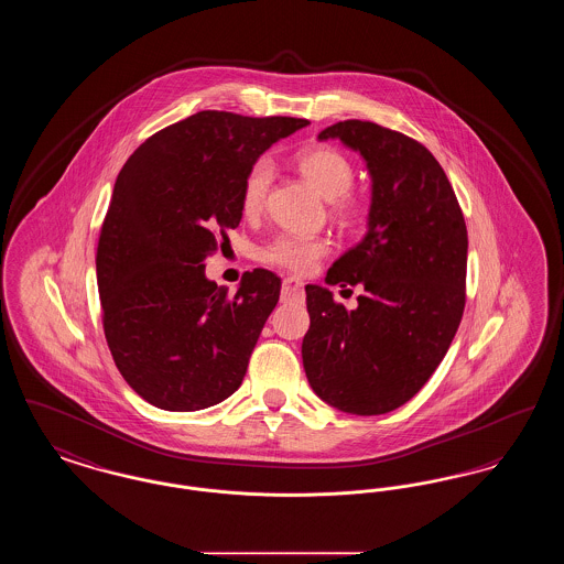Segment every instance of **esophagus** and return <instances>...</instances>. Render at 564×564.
<instances>
[{
	"instance_id": "34e87169",
	"label": "esophagus",
	"mask_w": 564,
	"mask_h": 564,
	"mask_svg": "<svg viewBox=\"0 0 564 564\" xmlns=\"http://www.w3.org/2000/svg\"><path fill=\"white\" fill-rule=\"evenodd\" d=\"M304 297V283L295 276H285L283 288H281V300L292 302V300H302Z\"/></svg>"
}]
</instances>
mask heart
Instances as JSON below:
<instances>
[{"label": "heart", "mask_w": 564, "mask_h": 564, "mask_svg": "<svg viewBox=\"0 0 564 564\" xmlns=\"http://www.w3.org/2000/svg\"><path fill=\"white\" fill-rule=\"evenodd\" d=\"M295 169L329 200V214L343 226H355L366 215V203L350 186L355 182L352 162L332 145H308L294 156ZM272 182L269 161L253 162L245 173L241 186V212L247 217L262 214ZM332 251V241L322 235L304 237L281 232L260 249V262L274 269L308 274Z\"/></svg>", "instance_id": "b5f03b06"}]
</instances>
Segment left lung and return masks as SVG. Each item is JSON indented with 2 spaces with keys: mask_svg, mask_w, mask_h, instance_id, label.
<instances>
[{
  "mask_svg": "<svg viewBox=\"0 0 564 564\" xmlns=\"http://www.w3.org/2000/svg\"><path fill=\"white\" fill-rule=\"evenodd\" d=\"M319 139H340L364 156L372 207L366 239L325 276L364 294L349 311L329 290L306 285L302 361L323 402L375 416L412 400L455 338L467 226L444 169L416 139L368 120L336 122Z\"/></svg>",
  "mask_w": 564,
  "mask_h": 564,
  "instance_id": "1",
  "label": "left lung"
}]
</instances>
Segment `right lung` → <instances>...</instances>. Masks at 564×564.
<instances>
[{"instance_id":"right-lung-1","label":"right lung","mask_w":564,"mask_h":564,"mask_svg":"<svg viewBox=\"0 0 564 564\" xmlns=\"http://www.w3.org/2000/svg\"><path fill=\"white\" fill-rule=\"evenodd\" d=\"M306 124L205 109L148 137L118 173L97 283L116 368L145 402L194 412L241 387L281 279L256 269L228 294L203 262L241 221L249 166Z\"/></svg>"}]
</instances>
